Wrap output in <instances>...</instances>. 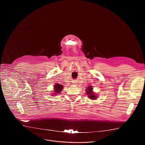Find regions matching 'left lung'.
I'll use <instances>...</instances> for the list:
<instances>
[{
	"instance_id": "obj_1",
	"label": "left lung",
	"mask_w": 145,
	"mask_h": 145,
	"mask_svg": "<svg viewBox=\"0 0 145 145\" xmlns=\"http://www.w3.org/2000/svg\"><path fill=\"white\" fill-rule=\"evenodd\" d=\"M93 88L92 86L88 87L86 89V93L88 96V97L92 100H95L97 98V95H95L94 92H93Z\"/></svg>"
}]
</instances>
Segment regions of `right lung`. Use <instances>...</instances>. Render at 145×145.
<instances>
[{
  "label": "right lung",
  "instance_id": "1",
  "mask_svg": "<svg viewBox=\"0 0 145 145\" xmlns=\"http://www.w3.org/2000/svg\"><path fill=\"white\" fill-rule=\"evenodd\" d=\"M63 86L61 84H59L58 83L56 84V85H54V93H53L54 95H57L58 93H60V92H61V91L63 90Z\"/></svg>",
  "mask_w": 145,
  "mask_h": 145
}]
</instances>
